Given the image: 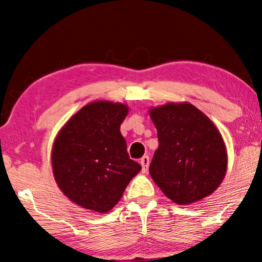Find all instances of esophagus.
Wrapping results in <instances>:
<instances>
[{
  "mask_svg": "<svg viewBox=\"0 0 262 262\" xmlns=\"http://www.w3.org/2000/svg\"><path fill=\"white\" fill-rule=\"evenodd\" d=\"M140 165H142V171L145 173L147 171L148 168V164H150V158H148V156H144L142 159H140Z\"/></svg>",
  "mask_w": 262,
  "mask_h": 262,
  "instance_id": "esophagus-1",
  "label": "esophagus"
}]
</instances>
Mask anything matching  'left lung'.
<instances>
[{"label": "left lung", "mask_w": 262, "mask_h": 262, "mask_svg": "<svg viewBox=\"0 0 262 262\" xmlns=\"http://www.w3.org/2000/svg\"><path fill=\"white\" fill-rule=\"evenodd\" d=\"M159 146L150 174L164 194L179 205L210 195L223 182L227 154L210 118L190 103L151 108Z\"/></svg>", "instance_id": "left-lung-1"}]
</instances>
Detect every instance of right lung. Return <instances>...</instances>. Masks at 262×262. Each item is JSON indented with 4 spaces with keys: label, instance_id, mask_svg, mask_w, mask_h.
Returning a JSON list of instances; mask_svg holds the SVG:
<instances>
[{
    "label": "right lung",
    "instance_id": "right-lung-1",
    "mask_svg": "<svg viewBox=\"0 0 262 262\" xmlns=\"http://www.w3.org/2000/svg\"><path fill=\"white\" fill-rule=\"evenodd\" d=\"M127 106L95 102L74 115L52 147V170L59 188L86 210L105 213L142 166L128 157L119 131Z\"/></svg>",
    "mask_w": 262,
    "mask_h": 262
}]
</instances>
